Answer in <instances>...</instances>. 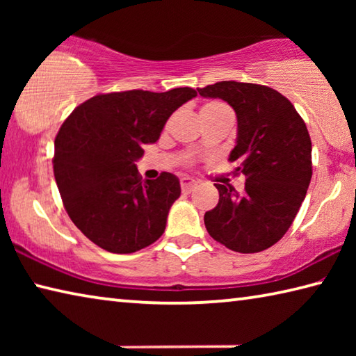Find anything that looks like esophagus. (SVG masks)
I'll return each instance as SVG.
<instances>
[{
  "mask_svg": "<svg viewBox=\"0 0 356 356\" xmlns=\"http://www.w3.org/2000/svg\"><path fill=\"white\" fill-rule=\"evenodd\" d=\"M180 186H182V191L190 193L196 186V180H193L190 177H182L180 179Z\"/></svg>",
  "mask_w": 356,
  "mask_h": 356,
  "instance_id": "esophagus-1",
  "label": "esophagus"
}]
</instances>
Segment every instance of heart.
<instances>
[{
    "label": "heart",
    "mask_w": 356,
    "mask_h": 356,
    "mask_svg": "<svg viewBox=\"0 0 356 356\" xmlns=\"http://www.w3.org/2000/svg\"><path fill=\"white\" fill-rule=\"evenodd\" d=\"M220 110H227V108L220 104V102H210V104H206L202 106L201 111H220Z\"/></svg>",
    "instance_id": "obj_1"
}]
</instances>
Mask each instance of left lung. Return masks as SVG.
I'll use <instances>...</instances> for the list:
<instances>
[{"label":"left lung","mask_w":356,"mask_h":356,"mask_svg":"<svg viewBox=\"0 0 356 356\" xmlns=\"http://www.w3.org/2000/svg\"><path fill=\"white\" fill-rule=\"evenodd\" d=\"M227 102L237 114V140L229 154L245 190L215 184L216 207L204 215L210 237L237 252L270 248L287 232L312 177L311 138L284 95L262 84L220 81L197 89Z\"/></svg>","instance_id":"1"}]
</instances>
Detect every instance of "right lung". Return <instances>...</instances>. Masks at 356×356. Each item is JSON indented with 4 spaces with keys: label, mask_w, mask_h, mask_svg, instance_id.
I'll return each mask as SVG.
<instances>
[{
    "label": "right lung",
    "mask_w": 356,
    "mask_h": 356,
    "mask_svg": "<svg viewBox=\"0 0 356 356\" xmlns=\"http://www.w3.org/2000/svg\"><path fill=\"white\" fill-rule=\"evenodd\" d=\"M191 88L100 94L76 106L55 140L53 171L70 220L91 242L129 254L161 237L180 182L171 172L141 180L143 144L160 138Z\"/></svg>",
    "instance_id": "right-lung-1"
}]
</instances>
